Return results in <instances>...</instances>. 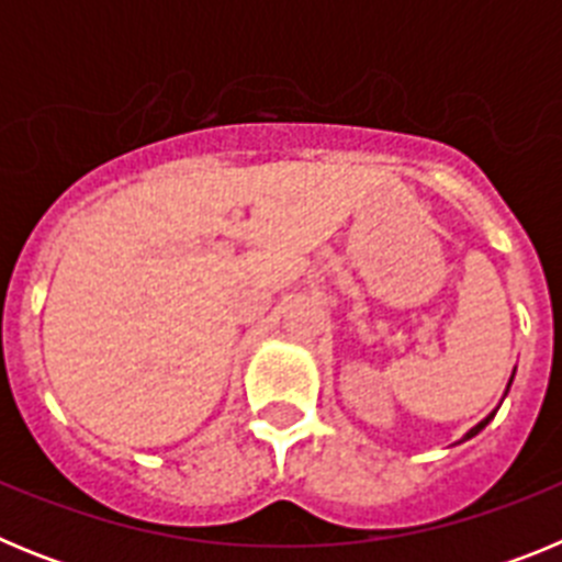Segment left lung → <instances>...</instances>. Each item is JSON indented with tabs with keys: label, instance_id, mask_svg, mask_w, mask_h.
Masks as SVG:
<instances>
[{
	"label": "left lung",
	"instance_id": "8db88e82",
	"mask_svg": "<svg viewBox=\"0 0 562 562\" xmlns=\"http://www.w3.org/2000/svg\"><path fill=\"white\" fill-rule=\"evenodd\" d=\"M513 376H515V374H513ZM513 376H509V385H513ZM509 385H506V391H509ZM493 416H495V411H493V414H490V416H484V419H481L479 425H475V428H470V430H467V434H464V439H461V441L473 439L475 434H481V430H484L486 425H490V422H493Z\"/></svg>",
	"mask_w": 562,
	"mask_h": 562
}]
</instances>
